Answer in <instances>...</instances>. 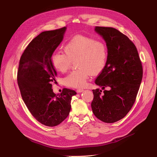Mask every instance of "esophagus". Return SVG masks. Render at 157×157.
<instances>
[{"label": "esophagus", "mask_w": 157, "mask_h": 157, "mask_svg": "<svg viewBox=\"0 0 157 157\" xmlns=\"http://www.w3.org/2000/svg\"><path fill=\"white\" fill-rule=\"evenodd\" d=\"M83 91H84L83 89H78V90H76V92H77L78 93H81V92H83Z\"/></svg>", "instance_id": "1"}]
</instances>
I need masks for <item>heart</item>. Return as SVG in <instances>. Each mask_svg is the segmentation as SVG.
<instances>
[{
  "label": "heart",
  "mask_w": 157,
  "mask_h": 157,
  "mask_svg": "<svg viewBox=\"0 0 157 157\" xmlns=\"http://www.w3.org/2000/svg\"><path fill=\"white\" fill-rule=\"evenodd\" d=\"M64 52H55L51 57L53 67L58 71L65 72L75 62L77 70L63 79L69 87L81 88L86 85L90 74L97 75L104 69L108 60V49L99 40L78 35L71 38L64 46Z\"/></svg>",
  "instance_id": "obj_1"
}]
</instances>
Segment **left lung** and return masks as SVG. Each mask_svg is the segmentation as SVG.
<instances>
[{"instance_id":"left-lung-1","label":"left lung","mask_w":157,"mask_h":157,"mask_svg":"<svg viewBox=\"0 0 157 157\" xmlns=\"http://www.w3.org/2000/svg\"><path fill=\"white\" fill-rule=\"evenodd\" d=\"M95 31L105 40L108 60L95 80L102 90H93L92 109L105 123H114L124 118L134 105L143 78V67L134 44L119 30L95 27Z\"/></svg>"}]
</instances>
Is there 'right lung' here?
Listing matches in <instances>:
<instances>
[{
    "instance_id": "1",
    "label": "right lung",
    "mask_w": 157,
    "mask_h": 157,
    "mask_svg": "<svg viewBox=\"0 0 157 157\" xmlns=\"http://www.w3.org/2000/svg\"><path fill=\"white\" fill-rule=\"evenodd\" d=\"M65 27L41 32L22 54L17 81L23 100L39 122L48 127L59 125L68 117L74 90L63 88L60 94L53 92L56 71L51 57L63 40Z\"/></svg>"
}]
</instances>
